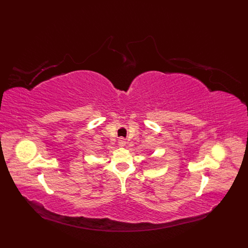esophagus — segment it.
I'll return each instance as SVG.
<instances>
[{
  "label": "esophagus",
  "instance_id": "esophagus-1",
  "mask_svg": "<svg viewBox=\"0 0 248 248\" xmlns=\"http://www.w3.org/2000/svg\"><path fill=\"white\" fill-rule=\"evenodd\" d=\"M125 145V140L124 138H120L119 139V146L120 147H124Z\"/></svg>",
  "mask_w": 248,
  "mask_h": 248
}]
</instances>
